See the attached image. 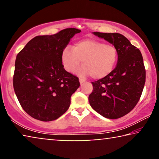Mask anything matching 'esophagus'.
<instances>
[{
	"mask_svg": "<svg viewBox=\"0 0 159 159\" xmlns=\"http://www.w3.org/2000/svg\"><path fill=\"white\" fill-rule=\"evenodd\" d=\"M86 81V80H84V79H82V78H80V84H82V83H84V82Z\"/></svg>",
	"mask_w": 159,
	"mask_h": 159,
	"instance_id": "obj_1",
	"label": "esophagus"
}]
</instances>
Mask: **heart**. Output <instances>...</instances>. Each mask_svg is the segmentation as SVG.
Listing matches in <instances>:
<instances>
[{"label": "heart", "instance_id": "obj_1", "mask_svg": "<svg viewBox=\"0 0 159 159\" xmlns=\"http://www.w3.org/2000/svg\"><path fill=\"white\" fill-rule=\"evenodd\" d=\"M119 53L112 44L96 39H84L75 43L72 49L64 48L61 62L69 72H75L82 61L83 67L78 71L81 75H91L93 79H103L114 70L118 61Z\"/></svg>", "mask_w": 159, "mask_h": 159}]
</instances>
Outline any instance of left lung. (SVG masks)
I'll return each mask as SVG.
<instances>
[{"instance_id":"obj_1","label":"left lung","mask_w":159,"mask_h":159,"mask_svg":"<svg viewBox=\"0 0 159 159\" xmlns=\"http://www.w3.org/2000/svg\"><path fill=\"white\" fill-rule=\"evenodd\" d=\"M93 34L116 47L117 65L109 75L93 82L89 102L107 119H116L129 113L138 103L145 82V69L140 50L119 33Z\"/></svg>"}]
</instances>
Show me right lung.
I'll list each match as a JSON object with an SVG mask.
<instances>
[{
	"instance_id": "1",
	"label": "right lung",
	"mask_w": 159,
	"mask_h": 159,
	"mask_svg": "<svg viewBox=\"0 0 159 159\" xmlns=\"http://www.w3.org/2000/svg\"><path fill=\"white\" fill-rule=\"evenodd\" d=\"M81 30L67 28L51 35H39L17 54L13 85L24 110L43 121L57 119L68 110L71 96L80 84L64 69L61 53Z\"/></svg>"
}]
</instances>
